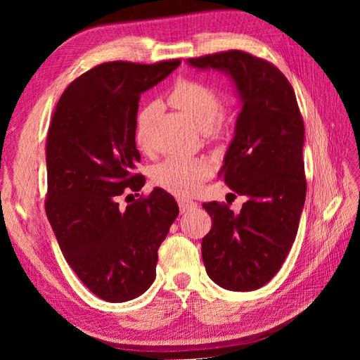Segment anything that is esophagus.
<instances>
[{"instance_id":"1","label":"esophagus","mask_w":360,"mask_h":360,"mask_svg":"<svg viewBox=\"0 0 360 360\" xmlns=\"http://www.w3.org/2000/svg\"><path fill=\"white\" fill-rule=\"evenodd\" d=\"M177 202H179V207H180V212L181 213L195 210V209H197V205H198L197 202L192 201V200H188V198H179Z\"/></svg>"}]
</instances>
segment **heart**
Segmentation results:
<instances>
[{
  "label": "heart",
  "mask_w": 360,
  "mask_h": 360,
  "mask_svg": "<svg viewBox=\"0 0 360 360\" xmlns=\"http://www.w3.org/2000/svg\"><path fill=\"white\" fill-rule=\"evenodd\" d=\"M169 102L186 114L207 138L214 139L222 135L219 120L224 115V105L210 86L195 79H179L171 89ZM155 112L156 105L148 103L136 115L135 138L136 144L143 150L150 147L148 134ZM210 172V163L204 158L171 156L158 163L151 171V179L156 186L167 192L186 197L201 186Z\"/></svg>",
  "instance_id": "b5f03b06"
}]
</instances>
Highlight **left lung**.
I'll return each mask as SVG.
<instances>
[{
	"instance_id": "left-lung-1",
	"label": "left lung",
	"mask_w": 360,
	"mask_h": 360,
	"mask_svg": "<svg viewBox=\"0 0 360 360\" xmlns=\"http://www.w3.org/2000/svg\"><path fill=\"white\" fill-rule=\"evenodd\" d=\"M188 63L230 75L240 96L242 111L219 174L248 201L240 213L217 201L202 204L213 224L201 252L217 285L252 291L278 274L297 234L307 197L303 118L291 84L267 60L236 49Z\"/></svg>"
}]
</instances>
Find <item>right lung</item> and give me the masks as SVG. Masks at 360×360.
<instances>
[{"instance_id": "add662e5", "label": "right lung", "mask_w": 360, "mask_h": 360, "mask_svg": "<svg viewBox=\"0 0 360 360\" xmlns=\"http://www.w3.org/2000/svg\"><path fill=\"white\" fill-rule=\"evenodd\" d=\"M180 63L99 64L68 86L51 120L46 216L69 266L106 302L132 300L153 284L158 249L179 216L160 188L126 207L117 198L130 190L139 196L146 183L136 172L141 93Z\"/></svg>"}]
</instances>
